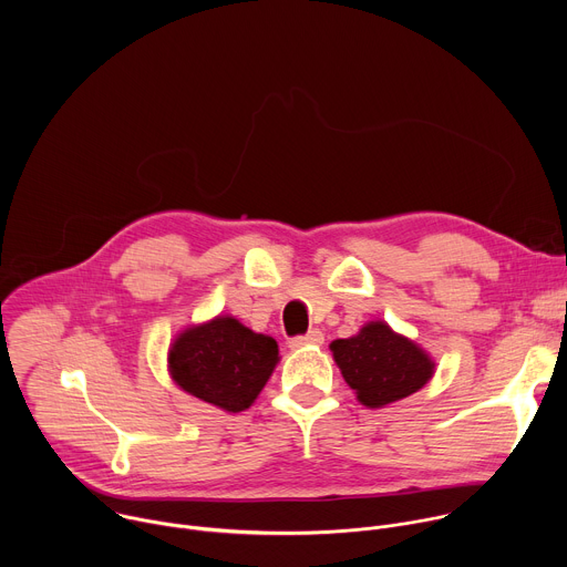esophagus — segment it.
<instances>
[{"instance_id": "34e87169", "label": "esophagus", "mask_w": 567, "mask_h": 567, "mask_svg": "<svg viewBox=\"0 0 567 567\" xmlns=\"http://www.w3.org/2000/svg\"><path fill=\"white\" fill-rule=\"evenodd\" d=\"M322 341H326V337H322L320 330H309L305 337H296L289 341V348L291 350H298V348H305V346H320Z\"/></svg>"}]
</instances>
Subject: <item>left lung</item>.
<instances>
[{
    "label": "left lung",
    "instance_id": "8db88e82",
    "mask_svg": "<svg viewBox=\"0 0 567 567\" xmlns=\"http://www.w3.org/2000/svg\"><path fill=\"white\" fill-rule=\"evenodd\" d=\"M330 350L346 383L368 409H383L417 392L435 372L433 359L383 320L365 322L359 334L332 341Z\"/></svg>",
    "mask_w": 567,
    "mask_h": 567
}]
</instances>
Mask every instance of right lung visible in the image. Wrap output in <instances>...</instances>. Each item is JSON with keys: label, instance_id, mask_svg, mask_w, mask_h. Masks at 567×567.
<instances>
[{"label": "right lung", "instance_id": "right-lung-1", "mask_svg": "<svg viewBox=\"0 0 567 567\" xmlns=\"http://www.w3.org/2000/svg\"><path fill=\"white\" fill-rule=\"evenodd\" d=\"M278 361V343L233 316H215L184 330L168 352L173 381L226 413L247 411Z\"/></svg>", "mask_w": 567, "mask_h": 567}]
</instances>
